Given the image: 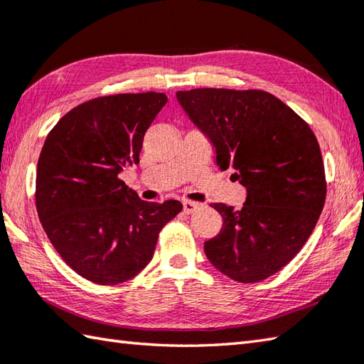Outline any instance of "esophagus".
Here are the masks:
<instances>
[{
  "label": "esophagus",
  "mask_w": 364,
  "mask_h": 364,
  "mask_svg": "<svg viewBox=\"0 0 364 364\" xmlns=\"http://www.w3.org/2000/svg\"><path fill=\"white\" fill-rule=\"evenodd\" d=\"M198 208H200V203L197 202H191V200H184L183 202V210L186 215H191V213H196Z\"/></svg>",
  "instance_id": "obj_1"
}]
</instances>
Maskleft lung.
<instances>
[{"label": "left lung", "instance_id": "8db88e82", "mask_svg": "<svg viewBox=\"0 0 364 364\" xmlns=\"http://www.w3.org/2000/svg\"><path fill=\"white\" fill-rule=\"evenodd\" d=\"M192 123L210 139L220 170L247 191L243 208L211 205L223 229L205 241L213 267L238 282H259L300 252L323 210L325 168L309 124L260 90L196 88L176 92Z\"/></svg>", "mask_w": 364, "mask_h": 364}]
</instances>
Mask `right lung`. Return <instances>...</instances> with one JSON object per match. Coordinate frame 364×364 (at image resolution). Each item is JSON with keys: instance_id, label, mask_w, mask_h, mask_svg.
Wrapping results in <instances>:
<instances>
[{"instance_id": "obj_1", "label": "right lung", "mask_w": 364, "mask_h": 364, "mask_svg": "<svg viewBox=\"0 0 364 364\" xmlns=\"http://www.w3.org/2000/svg\"><path fill=\"white\" fill-rule=\"evenodd\" d=\"M167 102L164 92L91 99L68 112L38 161L36 208L61 259L85 279L115 286L153 257L159 232L183 210L145 202L118 175L139 164L145 132Z\"/></svg>"}]
</instances>
